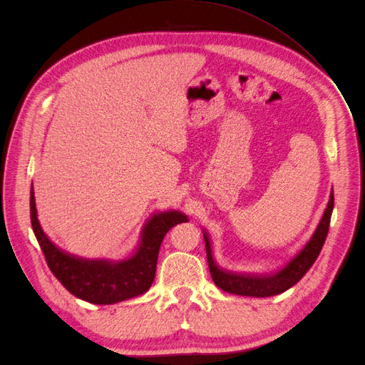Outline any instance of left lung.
<instances>
[{
	"label": "left lung",
	"mask_w": 365,
	"mask_h": 365,
	"mask_svg": "<svg viewBox=\"0 0 365 365\" xmlns=\"http://www.w3.org/2000/svg\"><path fill=\"white\" fill-rule=\"evenodd\" d=\"M333 206H334V196L331 190L324 215L321 218L309 242L299 250L283 268L267 275L234 274L220 268L212 258L209 235L203 231L207 264H209V271H210L213 283L224 292H228L232 294H240V296L268 297V296L286 292L287 289H290L301 280V278L307 274V271L312 267L315 259L318 258V255L321 249H323V245L327 237Z\"/></svg>",
	"instance_id": "1"
}]
</instances>
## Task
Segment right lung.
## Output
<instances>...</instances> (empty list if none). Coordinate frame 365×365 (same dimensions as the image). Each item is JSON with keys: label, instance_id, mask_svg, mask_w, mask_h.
Wrapping results in <instances>:
<instances>
[{"label": "right lung", "instance_id": "1", "mask_svg": "<svg viewBox=\"0 0 365 365\" xmlns=\"http://www.w3.org/2000/svg\"><path fill=\"white\" fill-rule=\"evenodd\" d=\"M187 221L181 212L158 213L144 225L140 247L130 259H83L57 247L42 231L31 188V222L51 272L73 296L96 305H112L147 292L155 280L163 237L174 225Z\"/></svg>", "mask_w": 365, "mask_h": 365}]
</instances>
